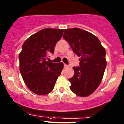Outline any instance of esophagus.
Segmentation results:
<instances>
[{
	"instance_id": "obj_1",
	"label": "esophagus",
	"mask_w": 124,
	"mask_h": 124,
	"mask_svg": "<svg viewBox=\"0 0 124 124\" xmlns=\"http://www.w3.org/2000/svg\"><path fill=\"white\" fill-rule=\"evenodd\" d=\"M64 67H65V68H67V67H68V65H67V64H64Z\"/></svg>"
}]
</instances>
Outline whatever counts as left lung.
I'll return each instance as SVG.
<instances>
[{
  "label": "left lung",
  "mask_w": 124,
  "mask_h": 124,
  "mask_svg": "<svg viewBox=\"0 0 124 124\" xmlns=\"http://www.w3.org/2000/svg\"><path fill=\"white\" fill-rule=\"evenodd\" d=\"M63 38L80 57V67H73V76L69 79L70 89L80 97L96 91L102 81L107 61L105 49L92 33L80 28L64 30Z\"/></svg>",
  "instance_id": "1"
}]
</instances>
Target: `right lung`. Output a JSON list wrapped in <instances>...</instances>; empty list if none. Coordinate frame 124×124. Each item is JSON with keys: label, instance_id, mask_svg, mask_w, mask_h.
<instances>
[{"label": "right lung", "instance_id": "right-lung-1", "mask_svg": "<svg viewBox=\"0 0 124 124\" xmlns=\"http://www.w3.org/2000/svg\"><path fill=\"white\" fill-rule=\"evenodd\" d=\"M63 32L62 29L44 28L23 43L19 54V69L25 85L35 94L49 93L63 70L62 62L53 63L46 60L49 54L54 53V46Z\"/></svg>", "mask_w": 124, "mask_h": 124}]
</instances>
